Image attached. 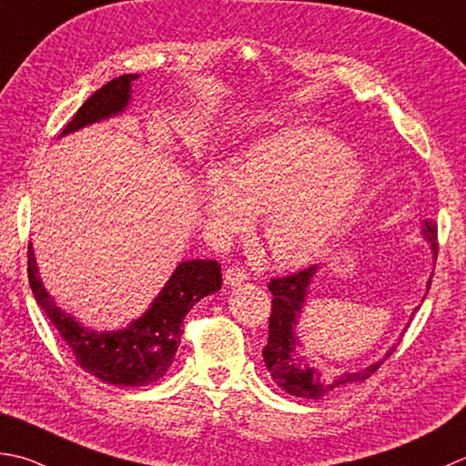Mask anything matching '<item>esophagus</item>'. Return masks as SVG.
<instances>
[{
    "label": "esophagus",
    "instance_id": "obj_1",
    "mask_svg": "<svg viewBox=\"0 0 466 466\" xmlns=\"http://www.w3.org/2000/svg\"><path fill=\"white\" fill-rule=\"evenodd\" d=\"M246 279H248V275H246V270L238 267V264H232V267H228L224 272L226 285H240Z\"/></svg>",
    "mask_w": 466,
    "mask_h": 466
}]
</instances>
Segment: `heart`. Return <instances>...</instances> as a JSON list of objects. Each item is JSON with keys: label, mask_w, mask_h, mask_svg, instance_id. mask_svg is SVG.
Listing matches in <instances>:
<instances>
[{"label": "heart", "mask_w": 466, "mask_h": 466, "mask_svg": "<svg viewBox=\"0 0 466 466\" xmlns=\"http://www.w3.org/2000/svg\"><path fill=\"white\" fill-rule=\"evenodd\" d=\"M366 166L331 133L287 127L254 139L238 169L212 166L204 208L212 230L236 236L267 214L264 238L280 264L315 260L366 187Z\"/></svg>", "instance_id": "heart-1"}]
</instances>
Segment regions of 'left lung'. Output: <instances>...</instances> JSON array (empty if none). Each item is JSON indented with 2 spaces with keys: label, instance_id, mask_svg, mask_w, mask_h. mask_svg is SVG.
Returning <instances> with one entry per match:
<instances>
[{
  "label": "left lung",
  "instance_id": "left-lung-1",
  "mask_svg": "<svg viewBox=\"0 0 466 466\" xmlns=\"http://www.w3.org/2000/svg\"><path fill=\"white\" fill-rule=\"evenodd\" d=\"M422 234L428 242H432V248L436 254V240H439V228L434 222L424 220ZM317 272V264L309 268H303L293 275L270 279L268 290L272 293V307L268 317V341L262 350L264 363L270 371L272 380L287 391L290 396L307 398V400H319L327 394H331L333 390H339L343 386L358 384L361 380H368L380 370L386 358H390L391 351L381 361L368 366L366 370L360 371H345L341 376L327 378L315 371L313 368H307L303 360H299V341L295 335L297 319L300 317V309L305 305L307 289L311 285V280ZM432 279L428 280L431 285Z\"/></svg>",
  "mask_w": 466,
  "mask_h": 466
}]
</instances>
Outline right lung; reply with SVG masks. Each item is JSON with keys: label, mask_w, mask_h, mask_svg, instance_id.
I'll list each match as a JSON object with an SVG mask.
<instances>
[{"label": "right lung", "mask_w": 466, "mask_h": 466, "mask_svg": "<svg viewBox=\"0 0 466 466\" xmlns=\"http://www.w3.org/2000/svg\"><path fill=\"white\" fill-rule=\"evenodd\" d=\"M137 78V75H123L106 82L86 98L72 121L64 127L62 135L121 113L129 103L131 82ZM27 279L35 300L58 329L78 366L105 384L127 388L147 386L166 376L177 351L181 323L189 309L222 287V270L216 260L181 262L147 313L123 331L96 333L80 327L78 321L54 303L38 277L32 242L27 244Z\"/></svg>", "instance_id": "obj_1"}]
</instances>
